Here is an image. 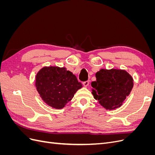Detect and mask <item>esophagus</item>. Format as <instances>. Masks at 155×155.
I'll return each instance as SVG.
<instances>
[{
  "mask_svg": "<svg viewBox=\"0 0 155 155\" xmlns=\"http://www.w3.org/2000/svg\"><path fill=\"white\" fill-rule=\"evenodd\" d=\"M83 85H84V87H87L88 85H89V81H84L83 83Z\"/></svg>",
  "mask_w": 155,
  "mask_h": 155,
  "instance_id": "1",
  "label": "esophagus"
}]
</instances>
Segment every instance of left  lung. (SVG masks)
<instances>
[{
	"label": "left lung",
	"instance_id": "left-lung-1",
	"mask_svg": "<svg viewBox=\"0 0 155 155\" xmlns=\"http://www.w3.org/2000/svg\"><path fill=\"white\" fill-rule=\"evenodd\" d=\"M91 83L92 94L107 110L120 107L133 87V79L125 70L101 69Z\"/></svg>",
	"mask_w": 155,
	"mask_h": 155
}]
</instances>
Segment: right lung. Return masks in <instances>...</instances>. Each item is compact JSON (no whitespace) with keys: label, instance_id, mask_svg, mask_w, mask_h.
<instances>
[{"label":"right lung","instance_id":"right-lung-1","mask_svg":"<svg viewBox=\"0 0 155 155\" xmlns=\"http://www.w3.org/2000/svg\"><path fill=\"white\" fill-rule=\"evenodd\" d=\"M35 87L46 104L61 109L72 99L82 85L66 68L48 67L41 69L37 74Z\"/></svg>","mask_w":155,"mask_h":155}]
</instances>
